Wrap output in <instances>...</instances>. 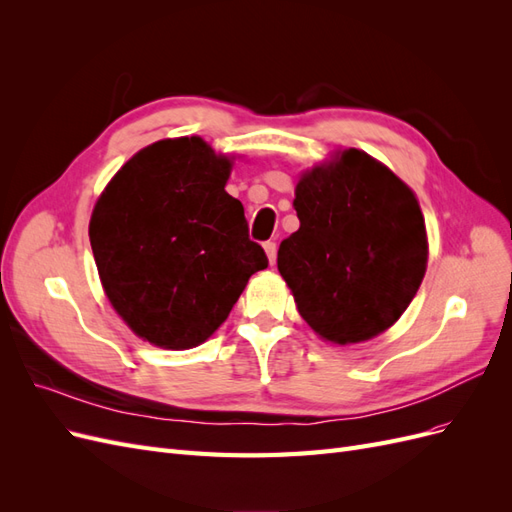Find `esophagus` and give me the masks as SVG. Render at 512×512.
<instances>
[{
	"mask_svg": "<svg viewBox=\"0 0 512 512\" xmlns=\"http://www.w3.org/2000/svg\"><path fill=\"white\" fill-rule=\"evenodd\" d=\"M265 252H267V256H269V262L273 265L275 258H277V243H275V241H267V243H265Z\"/></svg>",
	"mask_w": 512,
	"mask_h": 512,
	"instance_id": "34e87169",
	"label": "esophagus"
}]
</instances>
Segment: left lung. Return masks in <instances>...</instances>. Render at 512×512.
<instances>
[{"label":"left lung","instance_id":"left-lung-1","mask_svg":"<svg viewBox=\"0 0 512 512\" xmlns=\"http://www.w3.org/2000/svg\"><path fill=\"white\" fill-rule=\"evenodd\" d=\"M301 222L280 243L277 269L318 335L354 344L406 312L427 265L418 200L359 149L305 173L294 192Z\"/></svg>","mask_w":512,"mask_h":512}]
</instances>
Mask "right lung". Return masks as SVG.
Listing matches in <instances>:
<instances>
[{
  "mask_svg": "<svg viewBox=\"0 0 512 512\" xmlns=\"http://www.w3.org/2000/svg\"><path fill=\"white\" fill-rule=\"evenodd\" d=\"M228 175L230 160L198 136L158 141L121 166L91 215L106 297L151 344H203L269 265Z\"/></svg>",
  "mask_w": 512,
  "mask_h": 512,
  "instance_id": "right-lung-1",
  "label": "right lung"
}]
</instances>
